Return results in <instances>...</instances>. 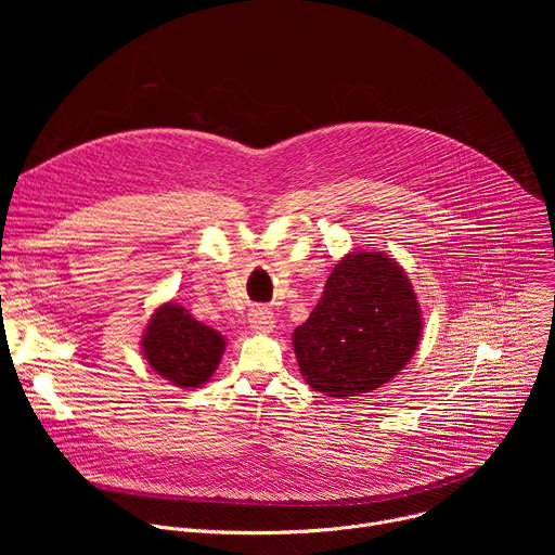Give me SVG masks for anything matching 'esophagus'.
Masks as SVG:
<instances>
[{"label": "esophagus", "instance_id": "34e87169", "mask_svg": "<svg viewBox=\"0 0 555 555\" xmlns=\"http://www.w3.org/2000/svg\"><path fill=\"white\" fill-rule=\"evenodd\" d=\"M248 321H250V327H255L259 332H272V327L276 323L274 313L268 307H253L248 313Z\"/></svg>", "mask_w": 555, "mask_h": 555}]
</instances>
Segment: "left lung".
I'll return each mask as SVG.
<instances>
[{"instance_id": "obj_1", "label": "left lung", "mask_w": 555, "mask_h": 555, "mask_svg": "<svg viewBox=\"0 0 555 555\" xmlns=\"http://www.w3.org/2000/svg\"><path fill=\"white\" fill-rule=\"evenodd\" d=\"M420 336L422 311L406 272L382 253H353L334 268L292 340L305 382L343 400L398 375Z\"/></svg>"}]
</instances>
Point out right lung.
Returning <instances> with one entry per match:
<instances>
[{
    "label": "right lung",
    "instance_id": "obj_1",
    "mask_svg": "<svg viewBox=\"0 0 555 555\" xmlns=\"http://www.w3.org/2000/svg\"><path fill=\"white\" fill-rule=\"evenodd\" d=\"M223 345L221 334L197 323L176 302L157 307L142 336V351L151 369L180 388H197L208 382Z\"/></svg>",
    "mask_w": 555,
    "mask_h": 555
}]
</instances>
